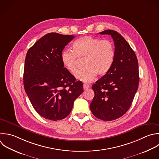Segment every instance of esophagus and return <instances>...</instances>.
I'll use <instances>...</instances> for the list:
<instances>
[{
	"label": "esophagus",
	"mask_w": 159,
	"mask_h": 159,
	"mask_svg": "<svg viewBox=\"0 0 159 159\" xmlns=\"http://www.w3.org/2000/svg\"><path fill=\"white\" fill-rule=\"evenodd\" d=\"M89 88V86L88 84H83V89H84V90L88 89Z\"/></svg>",
	"instance_id": "34e87169"
}]
</instances>
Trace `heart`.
Here are the masks:
<instances>
[{
	"mask_svg": "<svg viewBox=\"0 0 159 159\" xmlns=\"http://www.w3.org/2000/svg\"><path fill=\"white\" fill-rule=\"evenodd\" d=\"M73 51L65 50L61 60L63 66L72 75L78 71V58H84V69L76 75L78 80L84 83L93 81L98 74L103 76L111 70L115 58L114 45L109 40H101L84 36L76 40L72 45Z\"/></svg>",
	"mask_w": 159,
	"mask_h": 159,
	"instance_id": "1",
	"label": "heart"
}]
</instances>
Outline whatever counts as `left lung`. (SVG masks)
<instances>
[{
    "label": "left lung",
    "instance_id": "8db88e82",
    "mask_svg": "<svg viewBox=\"0 0 159 159\" xmlns=\"http://www.w3.org/2000/svg\"><path fill=\"white\" fill-rule=\"evenodd\" d=\"M114 42L115 58L107 73L93 84L94 97L90 104L93 115L103 120L122 116L130 108L139 82L136 55L127 42L117 32L106 30Z\"/></svg>",
    "mask_w": 159,
    "mask_h": 159
}]
</instances>
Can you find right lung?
Returning <instances> with one entry per match:
<instances>
[{
    "mask_svg": "<svg viewBox=\"0 0 159 159\" xmlns=\"http://www.w3.org/2000/svg\"><path fill=\"white\" fill-rule=\"evenodd\" d=\"M73 35L49 33L27 53L24 71L25 91L37 113L51 120L70 113L75 100L83 92V84L64 66L61 55Z\"/></svg>",
    "mask_w": 159,
    "mask_h": 159,
    "instance_id": "right-lung-1",
    "label": "right lung"
}]
</instances>
